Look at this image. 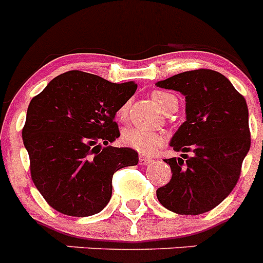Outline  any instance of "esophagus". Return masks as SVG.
I'll use <instances>...</instances> for the list:
<instances>
[{"label":"esophagus","instance_id":"34e87169","mask_svg":"<svg viewBox=\"0 0 263 263\" xmlns=\"http://www.w3.org/2000/svg\"><path fill=\"white\" fill-rule=\"evenodd\" d=\"M153 162L152 158H147V157H143V155H141L139 157V164H142V166H146V164H150Z\"/></svg>","mask_w":263,"mask_h":263}]
</instances>
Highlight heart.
I'll return each mask as SVG.
<instances>
[{
  "instance_id": "b5f03b06",
  "label": "heart",
  "mask_w": 263,
  "mask_h": 263,
  "mask_svg": "<svg viewBox=\"0 0 263 263\" xmlns=\"http://www.w3.org/2000/svg\"><path fill=\"white\" fill-rule=\"evenodd\" d=\"M152 99L158 108L163 113H173L178 108V99L174 95L162 90H155L152 93ZM129 115V104L121 105L117 110V118L125 121ZM122 143L130 148H134L141 154H153L164 143V136L159 132L141 129V127H127L122 133Z\"/></svg>"
}]
</instances>
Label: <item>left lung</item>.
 Masks as SVG:
<instances>
[{
    "label": "left lung",
    "instance_id": "8db88e82",
    "mask_svg": "<svg viewBox=\"0 0 263 263\" xmlns=\"http://www.w3.org/2000/svg\"><path fill=\"white\" fill-rule=\"evenodd\" d=\"M157 85L184 95L187 115L170 143L182 158L164 159L173 176L157 190L158 200L178 215H201L221 203L240 179L252 141L248 105L212 69L183 72Z\"/></svg>",
    "mask_w": 263,
    "mask_h": 263
}]
</instances>
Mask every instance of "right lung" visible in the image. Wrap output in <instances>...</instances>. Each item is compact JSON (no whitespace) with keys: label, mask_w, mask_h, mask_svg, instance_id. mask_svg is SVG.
Instances as JSON below:
<instances>
[{"label":"right lung","mask_w":263,"mask_h":263,"mask_svg":"<svg viewBox=\"0 0 263 263\" xmlns=\"http://www.w3.org/2000/svg\"><path fill=\"white\" fill-rule=\"evenodd\" d=\"M136 90L133 81L68 71L32 97L23 145L32 182L53 210L75 217L99 213L110 200L113 174L138 163L136 150L108 145L120 137L116 113Z\"/></svg>","instance_id":"1"}]
</instances>
